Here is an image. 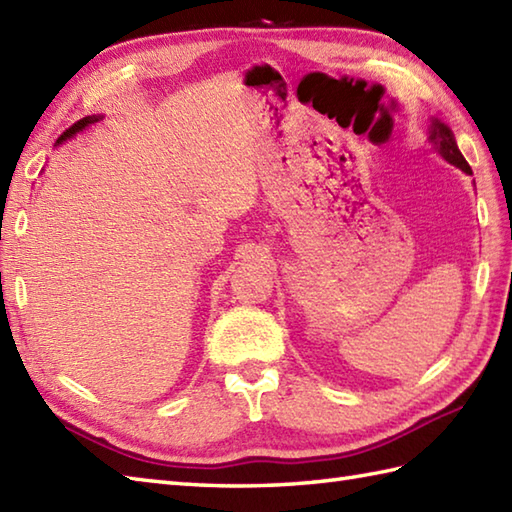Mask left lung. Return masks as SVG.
<instances>
[{"instance_id": "left-lung-1", "label": "left lung", "mask_w": 512, "mask_h": 512, "mask_svg": "<svg viewBox=\"0 0 512 512\" xmlns=\"http://www.w3.org/2000/svg\"><path fill=\"white\" fill-rule=\"evenodd\" d=\"M431 140L438 145V151H440L444 160H449L451 165L460 167L464 173H469V176H471L473 171H471V167H469V162H466V158L462 156V151L458 149V145H455L453 132H451V129H449L447 125L440 123V121H433Z\"/></svg>"}]
</instances>
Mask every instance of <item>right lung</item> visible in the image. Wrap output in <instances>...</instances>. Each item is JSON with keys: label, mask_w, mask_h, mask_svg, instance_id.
<instances>
[{"label": "right lung", "mask_w": 512, "mask_h": 512, "mask_svg": "<svg viewBox=\"0 0 512 512\" xmlns=\"http://www.w3.org/2000/svg\"><path fill=\"white\" fill-rule=\"evenodd\" d=\"M94 121H99V118H96V116H85V118H81V121H76L70 129H65V132H63V136L59 138V143H63V140L65 138H70V136H74L76 132H81V129L83 127H88L90 123H94Z\"/></svg>", "instance_id": "obj_1"}]
</instances>
